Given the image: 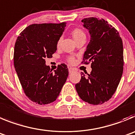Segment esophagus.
<instances>
[{"mask_svg": "<svg viewBox=\"0 0 135 135\" xmlns=\"http://www.w3.org/2000/svg\"><path fill=\"white\" fill-rule=\"evenodd\" d=\"M74 71H75V70H74V69L71 68H69V72H70V73L74 72Z\"/></svg>", "mask_w": 135, "mask_h": 135, "instance_id": "34e87169", "label": "esophagus"}]
</instances>
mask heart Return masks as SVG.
Wrapping results in <instances>:
<instances>
[{
	"label": "heart",
	"mask_w": 135,
	"mask_h": 135,
	"mask_svg": "<svg viewBox=\"0 0 135 135\" xmlns=\"http://www.w3.org/2000/svg\"><path fill=\"white\" fill-rule=\"evenodd\" d=\"M71 34H72L73 37H74V39H75V40H76V39H78V38L81 37H86L84 32L81 29H79V28H76V29H73L72 31H71ZM61 39H62L61 37H60L58 39L57 43V47L59 46V45H60V43H61ZM68 61L70 63H71V64H73V63H74V61H75V58H74V57H69L68 59Z\"/></svg>",
	"instance_id": "obj_1"
}]
</instances>
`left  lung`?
I'll return each mask as SVG.
<instances>
[{
    "label": "left lung",
    "instance_id": "1",
    "mask_svg": "<svg viewBox=\"0 0 135 135\" xmlns=\"http://www.w3.org/2000/svg\"><path fill=\"white\" fill-rule=\"evenodd\" d=\"M84 27L91 35L81 64L91 62L92 71L81 73L76 89L80 98L90 104H102L115 93L123 72L122 41L114 27L103 18H85Z\"/></svg>",
    "mask_w": 135,
    "mask_h": 135
}]
</instances>
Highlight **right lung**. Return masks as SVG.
<instances>
[{
    "mask_svg": "<svg viewBox=\"0 0 135 135\" xmlns=\"http://www.w3.org/2000/svg\"><path fill=\"white\" fill-rule=\"evenodd\" d=\"M66 23L32 24L20 33L14 49V65L25 94L40 105L57 98L69 75L65 64L53 72L45 65V58L52 57L57 43Z\"/></svg>",
    "mask_w": 135,
    "mask_h": 135,
    "instance_id": "add662e5",
    "label": "right lung"
}]
</instances>
